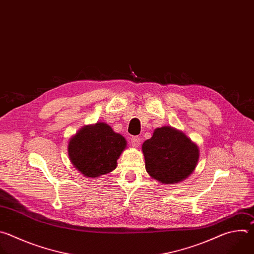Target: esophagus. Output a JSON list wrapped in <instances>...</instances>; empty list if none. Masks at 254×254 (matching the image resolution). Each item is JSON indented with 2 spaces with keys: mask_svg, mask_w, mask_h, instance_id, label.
Masks as SVG:
<instances>
[{
  "mask_svg": "<svg viewBox=\"0 0 254 254\" xmlns=\"http://www.w3.org/2000/svg\"><path fill=\"white\" fill-rule=\"evenodd\" d=\"M141 143V138L138 137V136H135V137H132L131 138V144L133 147H138Z\"/></svg>",
  "mask_w": 254,
  "mask_h": 254,
  "instance_id": "obj_1",
  "label": "esophagus"
}]
</instances>
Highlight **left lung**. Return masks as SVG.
Masks as SVG:
<instances>
[{
    "label": "left lung",
    "instance_id": "obj_1",
    "mask_svg": "<svg viewBox=\"0 0 254 254\" xmlns=\"http://www.w3.org/2000/svg\"><path fill=\"white\" fill-rule=\"evenodd\" d=\"M148 174L163 184H174L186 179L199 159L198 146L183 132L164 126L142 145Z\"/></svg>",
    "mask_w": 254,
    "mask_h": 254
}]
</instances>
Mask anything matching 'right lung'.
<instances>
[{
	"label": "right lung",
	"mask_w": 254,
	"mask_h": 254,
	"mask_svg": "<svg viewBox=\"0 0 254 254\" xmlns=\"http://www.w3.org/2000/svg\"><path fill=\"white\" fill-rule=\"evenodd\" d=\"M125 138L106 123L82 127L69 141L68 155L73 166L86 177L113 171L126 148Z\"/></svg>",
	"instance_id": "obj_1"
}]
</instances>
